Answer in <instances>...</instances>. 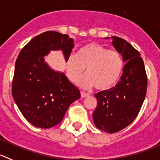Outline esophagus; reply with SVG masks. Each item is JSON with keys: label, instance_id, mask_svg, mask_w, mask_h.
<instances>
[{"label": "esophagus", "instance_id": "esophagus-1", "mask_svg": "<svg viewBox=\"0 0 160 160\" xmlns=\"http://www.w3.org/2000/svg\"><path fill=\"white\" fill-rule=\"evenodd\" d=\"M80 95H81L82 98H85V97H88L90 95L88 93H86V92H80Z\"/></svg>", "mask_w": 160, "mask_h": 160}]
</instances>
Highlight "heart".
Masks as SVG:
<instances>
[{
	"mask_svg": "<svg viewBox=\"0 0 160 160\" xmlns=\"http://www.w3.org/2000/svg\"><path fill=\"white\" fill-rule=\"evenodd\" d=\"M87 68L88 75L78 82L83 88L95 86L100 91L108 90L118 83L124 69L122 56L115 50L95 42L81 46L77 54L65 61L66 76L72 83H77Z\"/></svg>",
	"mask_w": 160,
	"mask_h": 160,
	"instance_id": "obj_1",
	"label": "heart"
}]
</instances>
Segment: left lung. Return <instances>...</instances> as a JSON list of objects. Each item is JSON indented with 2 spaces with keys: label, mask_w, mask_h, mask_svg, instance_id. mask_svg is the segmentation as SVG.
Returning <instances> with one entry per match:
<instances>
[{
  "label": "left lung",
  "mask_w": 160,
  "mask_h": 160,
  "mask_svg": "<svg viewBox=\"0 0 160 160\" xmlns=\"http://www.w3.org/2000/svg\"><path fill=\"white\" fill-rule=\"evenodd\" d=\"M111 38L114 48L126 63L115 87L95 94L98 103L93 113L95 126L109 133L118 132L133 122L142 107L148 87L141 53L126 40Z\"/></svg>",
  "instance_id": "1"
}]
</instances>
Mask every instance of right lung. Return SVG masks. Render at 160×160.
Here are the masks:
<instances>
[{
	"label": "right lung",
	"instance_id": "1",
	"mask_svg": "<svg viewBox=\"0 0 160 160\" xmlns=\"http://www.w3.org/2000/svg\"><path fill=\"white\" fill-rule=\"evenodd\" d=\"M74 40L66 34L50 31L32 38L16 59L12 93L23 117L33 125L48 129L62 122L68 107L80 92L63 72L44 62L50 50H62L65 61Z\"/></svg>",
	"mask_w": 160,
	"mask_h": 160
}]
</instances>
